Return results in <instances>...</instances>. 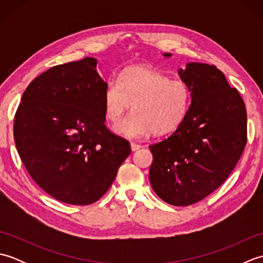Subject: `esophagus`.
Masks as SVG:
<instances>
[{
	"instance_id": "1",
	"label": "esophagus",
	"mask_w": 263,
	"mask_h": 263,
	"mask_svg": "<svg viewBox=\"0 0 263 263\" xmlns=\"http://www.w3.org/2000/svg\"><path fill=\"white\" fill-rule=\"evenodd\" d=\"M142 148V144H139V143H136V142H131V149L132 152H136V150Z\"/></svg>"
}]
</instances>
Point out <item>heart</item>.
<instances>
[{"label": "heart", "mask_w": 263, "mask_h": 263, "mask_svg": "<svg viewBox=\"0 0 263 263\" xmlns=\"http://www.w3.org/2000/svg\"><path fill=\"white\" fill-rule=\"evenodd\" d=\"M104 114L110 123L121 121L133 104L135 111L116 126V132L128 138H141L154 132L165 136L182 125L191 104V91L185 82L170 79L148 65L130 66L119 80L107 83L103 95Z\"/></svg>", "instance_id": "b5f03b06"}]
</instances>
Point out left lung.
Wrapping results in <instances>:
<instances>
[{"mask_svg": "<svg viewBox=\"0 0 263 263\" xmlns=\"http://www.w3.org/2000/svg\"><path fill=\"white\" fill-rule=\"evenodd\" d=\"M178 74L191 91L189 113L173 135L149 146V180L165 202L189 205L214 192L235 168L247 146V109L215 65L189 63Z\"/></svg>", "mask_w": 263, "mask_h": 263, "instance_id": "8db88e82", "label": "left lung"}]
</instances>
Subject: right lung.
<instances>
[{
	"mask_svg": "<svg viewBox=\"0 0 263 263\" xmlns=\"http://www.w3.org/2000/svg\"><path fill=\"white\" fill-rule=\"evenodd\" d=\"M97 60L53 66L35 78L15 111L20 158L44 191L64 203L96 202L131 154L130 143L105 124L107 86Z\"/></svg>",
	"mask_w": 263,
	"mask_h": 263,
	"instance_id": "1",
	"label": "right lung"
}]
</instances>
